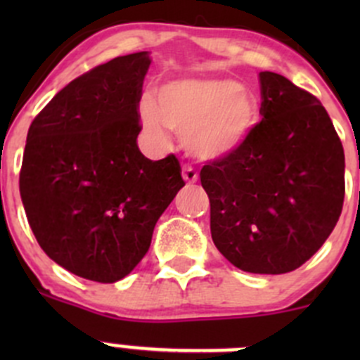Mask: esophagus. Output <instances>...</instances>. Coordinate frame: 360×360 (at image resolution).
I'll return each instance as SVG.
<instances>
[{
	"mask_svg": "<svg viewBox=\"0 0 360 360\" xmlns=\"http://www.w3.org/2000/svg\"><path fill=\"white\" fill-rule=\"evenodd\" d=\"M183 177L188 184H193L198 181V172L191 165H184L183 167Z\"/></svg>",
	"mask_w": 360,
	"mask_h": 360,
	"instance_id": "obj_1",
	"label": "esophagus"
}]
</instances>
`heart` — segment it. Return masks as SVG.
<instances>
[{
    "label": "heart",
    "mask_w": 360,
    "mask_h": 360,
    "mask_svg": "<svg viewBox=\"0 0 360 360\" xmlns=\"http://www.w3.org/2000/svg\"><path fill=\"white\" fill-rule=\"evenodd\" d=\"M141 118L155 139L167 129L200 160L224 158L237 151L259 120V101L233 79H179L160 86L157 103L144 99Z\"/></svg>",
    "instance_id": "b5f03b06"
}]
</instances>
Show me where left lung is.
Masks as SVG:
<instances>
[{
  "mask_svg": "<svg viewBox=\"0 0 360 360\" xmlns=\"http://www.w3.org/2000/svg\"><path fill=\"white\" fill-rule=\"evenodd\" d=\"M261 122L245 143L202 167L210 233L250 274H288L335 230L345 198V153L328 111L285 76L259 72Z\"/></svg>",
  "mask_w": 360,
  "mask_h": 360,
  "instance_id": "obj_1",
  "label": "left lung"
}]
</instances>
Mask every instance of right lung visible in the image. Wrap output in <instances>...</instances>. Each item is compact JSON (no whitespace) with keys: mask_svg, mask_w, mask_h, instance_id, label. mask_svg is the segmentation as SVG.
Here are the masks:
<instances>
[{"mask_svg":"<svg viewBox=\"0 0 360 360\" xmlns=\"http://www.w3.org/2000/svg\"><path fill=\"white\" fill-rule=\"evenodd\" d=\"M148 52L116 57L68 83L32 120L20 167L29 226L50 259L86 281H120L148 252L184 186L174 155L137 146Z\"/></svg>","mask_w":360,"mask_h":360,"instance_id":"1","label":"right lung"}]
</instances>
